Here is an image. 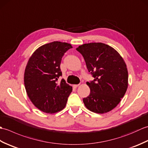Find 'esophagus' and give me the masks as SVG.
Here are the masks:
<instances>
[{
	"mask_svg": "<svg viewBox=\"0 0 148 148\" xmlns=\"http://www.w3.org/2000/svg\"><path fill=\"white\" fill-rule=\"evenodd\" d=\"M79 84H74L73 87L75 88H77L78 86H79Z\"/></svg>",
	"mask_w": 148,
	"mask_h": 148,
	"instance_id": "34e87169",
	"label": "esophagus"
}]
</instances>
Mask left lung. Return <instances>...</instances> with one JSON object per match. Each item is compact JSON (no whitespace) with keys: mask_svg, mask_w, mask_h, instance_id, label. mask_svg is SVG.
<instances>
[{"mask_svg":"<svg viewBox=\"0 0 148 148\" xmlns=\"http://www.w3.org/2000/svg\"><path fill=\"white\" fill-rule=\"evenodd\" d=\"M84 59L94 79L87 82L90 95L83 102L90 111L99 114L116 108L128 88L127 65L112 47L102 42L84 44L76 48Z\"/></svg>","mask_w":148,"mask_h":148,"instance_id":"left-lung-1","label":"left lung"}]
</instances>
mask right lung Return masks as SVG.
<instances>
[{"instance_id": "obj_1", "label": "right lung", "mask_w": 148, "mask_h": 148, "mask_svg": "<svg viewBox=\"0 0 148 148\" xmlns=\"http://www.w3.org/2000/svg\"><path fill=\"white\" fill-rule=\"evenodd\" d=\"M72 46L54 41L36 50L30 56L24 74V84L31 102L40 111L55 113L64 109L72 87L62 79L60 64L65 53Z\"/></svg>"}]
</instances>
